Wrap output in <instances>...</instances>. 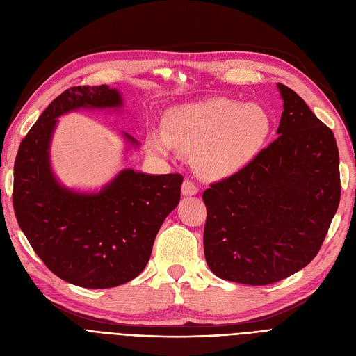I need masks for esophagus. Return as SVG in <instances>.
<instances>
[{"instance_id":"1","label":"esophagus","mask_w":356,"mask_h":356,"mask_svg":"<svg viewBox=\"0 0 356 356\" xmlns=\"http://www.w3.org/2000/svg\"><path fill=\"white\" fill-rule=\"evenodd\" d=\"M181 191H182V196H195V195H197L199 188H197V186H196V184H193L191 181L186 179L184 182H182Z\"/></svg>"}]
</instances>
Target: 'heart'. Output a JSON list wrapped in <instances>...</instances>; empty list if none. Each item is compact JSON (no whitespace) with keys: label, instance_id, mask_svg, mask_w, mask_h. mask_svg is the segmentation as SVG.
I'll return each mask as SVG.
<instances>
[{"label":"heart","instance_id":"obj_1","mask_svg":"<svg viewBox=\"0 0 356 356\" xmlns=\"http://www.w3.org/2000/svg\"><path fill=\"white\" fill-rule=\"evenodd\" d=\"M272 118L258 104L209 98L178 105L163 118V132L148 134V147L160 154L193 152V165L211 179L230 177L260 152Z\"/></svg>","mask_w":356,"mask_h":356}]
</instances>
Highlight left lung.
<instances>
[{"instance_id":"obj_1","label":"left lung","mask_w":356,"mask_h":356,"mask_svg":"<svg viewBox=\"0 0 356 356\" xmlns=\"http://www.w3.org/2000/svg\"><path fill=\"white\" fill-rule=\"evenodd\" d=\"M277 89L284 101L277 139L203 193L204 258L225 281L267 285L301 270L339 208L336 138L293 89L281 83Z\"/></svg>"}]
</instances>
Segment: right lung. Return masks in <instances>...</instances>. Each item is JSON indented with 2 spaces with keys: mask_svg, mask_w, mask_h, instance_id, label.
I'll return each instance as SVG.
<instances>
[{
  "mask_svg": "<svg viewBox=\"0 0 356 356\" xmlns=\"http://www.w3.org/2000/svg\"><path fill=\"white\" fill-rule=\"evenodd\" d=\"M106 84L59 95L31 127L15 161L13 208L20 230L50 270L72 285L101 289L141 273L168 215L181 197L182 175L123 169L98 191L65 187L50 163L58 117L77 110H120ZM127 149L138 141L123 132Z\"/></svg>",
  "mask_w": 356,
  "mask_h": 356,
  "instance_id": "obj_1",
  "label": "right lung"
}]
</instances>
